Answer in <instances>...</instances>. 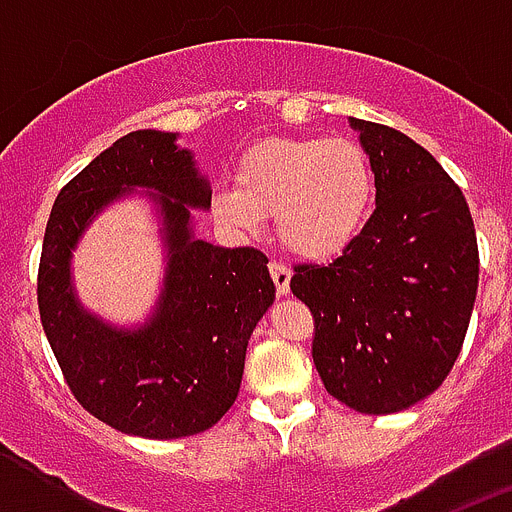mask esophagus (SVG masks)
<instances>
[{
  "mask_svg": "<svg viewBox=\"0 0 512 512\" xmlns=\"http://www.w3.org/2000/svg\"><path fill=\"white\" fill-rule=\"evenodd\" d=\"M269 274L274 279V287H277V295L284 297L289 292V279H292V271L284 261H271L269 264Z\"/></svg>",
  "mask_w": 512,
  "mask_h": 512,
  "instance_id": "34e87169",
  "label": "esophagus"
}]
</instances>
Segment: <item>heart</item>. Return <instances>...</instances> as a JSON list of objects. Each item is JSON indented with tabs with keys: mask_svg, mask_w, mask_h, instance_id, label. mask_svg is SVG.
Wrapping results in <instances>:
<instances>
[{
	"mask_svg": "<svg viewBox=\"0 0 512 512\" xmlns=\"http://www.w3.org/2000/svg\"><path fill=\"white\" fill-rule=\"evenodd\" d=\"M235 187H217L212 212L238 233L274 215L284 248L310 261L354 246L374 210V169L351 138H266L235 161Z\"/></svg>",
	"mask_w": 512,
	"mask_h": 512,
	"instance_id": "1",
	"label": "heart"
}]
</instances>
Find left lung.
I'll use <instances>...</instances> for the list:
<instances>
[{
  "mask_svg": "<svg viewBox=\"0 0 512 512\" xmlns=\"http://www.w3.org/2000/svg\"><path fill=\"white\" fill-rule=\"evenodd\" d=\"M377 184L354 246L300 264L289 289L315 320L312 361L328 395L369 415L400 413L441 387L461 351L479 282L472 212L431 153L356 120Z\"/></svg>",
  "mask_w": 512,
  "mask_h": 512,
  "instance_id": "obj_1",
  "label": "left lung"
}]
</instances>
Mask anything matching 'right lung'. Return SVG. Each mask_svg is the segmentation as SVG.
<instances>
[{"instance_id": "right-lung-1", "label": "right lung", "mask_w": 512, "mask_h": 512, "mask_svg": "<svg viewBox=\"0 0 512 512\" xmlns=\"http://www.w3.org/2000/svg\"><path fill=\"white\" fill-rule=\"evenodd\" d=\"M133 186L157 192L170 261L152 320L128 331L80 307L70 251L93 217ZM192 207H210L192 153L176 146V133L135 130L58 192L45 225V336L81 408L130 436L184 438L223 418L241 390L248 338L277 292L261 251L194 238Z\"/></svg>"}]
</instances>
